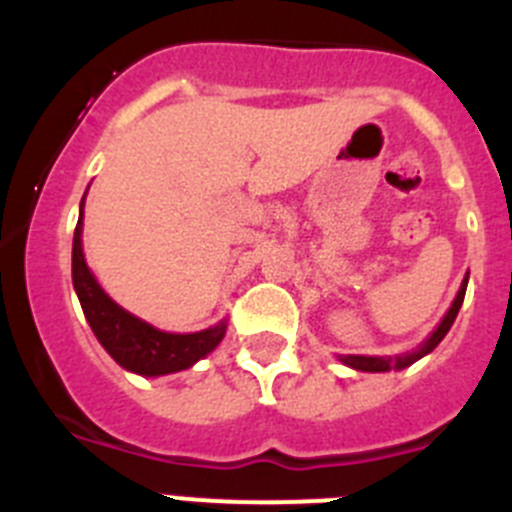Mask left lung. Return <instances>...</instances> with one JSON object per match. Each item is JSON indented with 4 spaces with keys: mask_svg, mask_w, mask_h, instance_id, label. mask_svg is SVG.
Instances as JSON below:
<instances>
[{
    "mask_svg": "<svg viewBox=\"0 0 512 512\" xmlns=\"http://www.w3.org/2000/svg\"><path fill=\"white\" fill-rule=\"evenodd\" d=\"M467 282H469V274L464 277V282H461L459 287V295H456V300L451 302L449 312L443 315V320L438 323V328L433 330L431 338H425L423 343H420L415 351H410V354H402V356H341V361L346 366H351V369H356V372H390V369H405V366H410L413 361H418L420 356L431 354L433 348L438 346V343L443 341V336L449 333V328L454 325L456 315H459V307L461 302H464V295H467Z\"/></svg>",
    "mask_w": 512,
    "mask_h": 512,
    "instance_id": "8db88e82",
    "label": "left lung"
}]
</instances>
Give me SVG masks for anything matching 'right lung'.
Returning a JSON list of instances; mask_svg holds the SVG:
<instances>
[{
	"label": "right lung",
	"mask_w": 512,
	"mask_h": 512,
	"mask_svg": "<svg viewBox=\"0 0 512 512\" xmlns=\"http://www.w3.org/2000/svg\"><path fill=\"white\" fill-rule=\"evenodd\" d=\"M81 217H84V200H81V215L74 230V253H71V277L79 295L81 310L92 325L94 336L102 343L104 351L128 372L143 374V377H161L189 369L194 361L205 359L225 336V320L200 330V333H164L143 323L140 318L122 310L115 300L104 295L94 274L84 261L81 248Z\"/></svg>",
	"instance_id": "obj_1"
}]
</instances>
